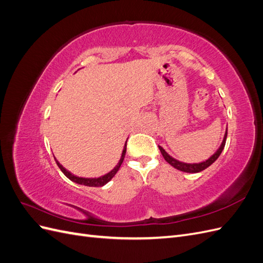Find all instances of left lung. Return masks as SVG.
I'll list each match as a JSON object with an SVG mask.
<instances>
[{
  "label": "left lung",
  "instance_id": "8db88e82",
  "mask_svg": "<svg viewBox=\"0 0 263 263\" xmlns=\"http://www.w3.org/2000/svg\"><path fill=\"white\" fill-rule=\"evenodd\" d=\"M226 138H227V129H226V133H225V136H224V139H222V142L220 147L217 149L216 153H215L212 157H210L208 160H205L203 162H200V163H185V162H181L179 160H177V159L172 158L170 155L166 154V151L161 147L159 146V149H160L161 154L164 158V160L168 162L169 164H171L173 168H176L180 171H183V172H187V173H196V172H201L203 170H205L206 168H209V166L214 163L215 161L217 160V158L220 156L222 149H224L225 147V144H226Z\"/></svg>",
  "mask_w": 263,
  "mask_h": 263
}]
</instances>
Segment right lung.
<instances>
[{
  "instance_id": "1",
  "label": "right lung",
  "mask_w": 263,
  "mask_h": 263,
  "mask_svg": "<svg viewBox=\"0 0 263 263\" xmlns=\"http://www.w3.org/2000/svg\"><path fill=\"white\" fill-rule=\"evenodd\" d=\"M126 142H127V141H126ZM125 154H126V144H125L124 149H123L122 157H121V159H119V162L116 164L115 168H114L112 171H109L108 173L104 174V176H102V177H100V178H79V177L74 176V174L69 172L67 169L63 168V166L57 161V159H55V158H54V160H55V162H57V164H58V166H59V169L63 172V174H65V176H66L69 180H71L72 182L78 183V184H81V185H85V186H95V187H97V186H103V185H105L107 182H109L110 180L113 179V177L117 173V171L119 170V168H121V165H122V163H123V161H124Z\"/></svg>"
}]
</instances>
